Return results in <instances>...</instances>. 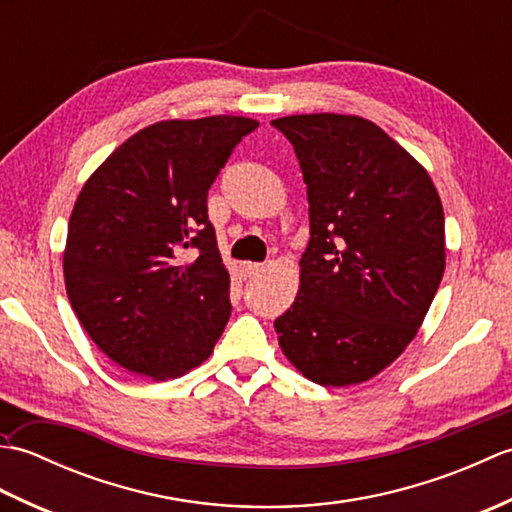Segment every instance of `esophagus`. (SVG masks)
I'll use <instances>...</instances> for the list:
<instances>
[{
	"mask_svg": "<svg viewBox=\"0 0 512 512\" xmlns=\"http://www.w3.org/2000/svg\"><path fill=\"white\" fill-rule=\"evenodd\" d=\"M264 268H266L264 264H257V262H244V264H242V270H244L246 277H255V275L262 273Z\"/></svg>",
	"mask_w": 512,
	"mask_h": 512,
	"instance_id": "34e87169",
	"label": "esophagus"
}]
</instances>
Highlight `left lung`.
<instances>
[{
    "instance_id": "1",
    "label": "left lung",
    "mask_w": 512,
    "mask_h": 512,
    "mask_svg": "<svg viewBox=\"0 0 512 512\" xmlns=\"http://www.w3.org/2000/svg\"><path fill=\"white\" fill-rule=\"evenodd\" d=\"M295 147L310 204L295 303L279 345L323 387L363 383L416 336L444 273V213L429 173L361 116L273 121Z\"/></svg>"
}]
</instances>
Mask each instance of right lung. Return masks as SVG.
Returning a JSON list of instances; mask_svg holds the SVG:
<instances>
[{"label": "right lung", "instance_id": "1", "mask_svg": "<svg viewBox=\"0 0 512 512\" xmlns=\"http://www.w3.org/2000/svg\"><path fill=\"white\" fill-rule=\"evenodd\" d=\"M257 127L244 116L149 125L76 198L65 290L90 339L129 372L182 376L222 336L231 277L206 198L239 140Z\"/></svg>", "mask_w": 512, "mask_h": 512}]
</instances>
